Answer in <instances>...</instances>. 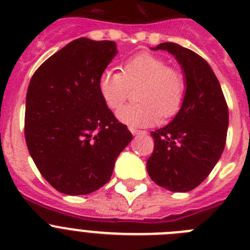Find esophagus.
<instances>
[{
  "label": "esophagus",
  "mask_w": 250,
  "mask_h": 250,
  "mask_svg": "<svg viewBox=\"0 0 250 250\" xmlns=\"http://www.w3.org/2000/svg\"><path fill=\"white\" fill-rule=\"evenodd\" d=\"M129 130L132 132V134L133 136H139V134H146L145 130H139V129H136V128H129Z\"/></svg>",
  "instance_id": "34e87169"
}]
</instances>
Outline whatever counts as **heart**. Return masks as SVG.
<instances>
[{"mask_svg":"<svg viewBox=\"0 0 250 250\" xmlns=\"http://www.w3.org/2000/svg\"><path fill=\"white\" fill-rule=\"evenodd\" d=\"M141 86L136 93L138 103L123 107L117 118L130 127H146L169 118L181 108L186 93L183 76L169 68L161 57L139 53L123 63L122 72L105 69L98 88L105 104L118 109L127 100L129 88Z\"/></svg>","mask_w":250,"mask_h":250,"instance_id":"b5f03b06","label":"heart"}]
</instances>
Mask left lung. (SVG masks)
<instances>
[{
	"instance_id": "left-lung-1",
	"label": "left lung",
	"mask_w": 250,
	"mask_h": 250,
	"mask_svg": "<svg viewBox=\"0 0 250 250\" xmlns=\"http://www.w3.org/2000/svg\"><path fill=\"white\" fill-rule=\"evenodd\" d=\"M173 55L184 75L186 93L175 117L156 132L147 170L154 183L170 192H189L212 172L226 147L228 107L208 62L173 42L153 47Z\"/></svg>"
}]
</instances>
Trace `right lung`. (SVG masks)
Listing matches in <instances>:
<instances>
[{
  "instance_id": "1",
  "label": "right lung",
  "mask_w": 250,
  "mask_h": 250,
  "mask_svg": "<svg viewBox=\"0 0 250 250\" xmlns=\"http://www.w3.org/2000/svg\"><path fill=\"white\" fill-rule=\"evenodd\" d=\"M113 41L81 37L51 56L32 76L24 137L43 178L58 192L89 194L104 186L130 141L98 88L117 55Z\"/></svg>"
}]
</instances>
